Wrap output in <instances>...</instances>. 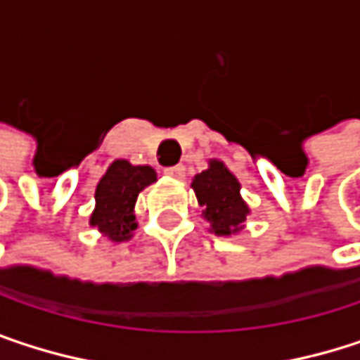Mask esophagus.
Listing matches in <instances>:
<instances>
[{"instance_id": "obj_1", "label": "esophagus", "mask_w": 360, "mask_h": 360, "mask_svg": "<svg viewBox=\"0 0 360 360\" xmlns=\"http://www.w3.org/2000/svg\"><path fill=\"white\" fill-rule=\"evenodd\" d=\"M165 175L167 177H173V179H185V167L183 165L169 167V169H165Z\"/></svg>"}]
</instances>
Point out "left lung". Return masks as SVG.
I'll list each match as a JSON object with an SVG mask.
<instances>
[{
	"instance_id": "1",
	"label": "left lung",
	"mask_w": 360,
	"mask_h": 360,
	"mask_svg": "<svg viewBox=\"0 0 360 360\" xmlns=\"http://www.w3.org/2000/svg\"><path fill=\"white\" fill-rule=\"evenodd\" d=\"M191 187L212 233L231 236L244 229L250 208L240 195V181L221 160H210L208 169L193 177Z\"/></svg>"
}]
</instances>
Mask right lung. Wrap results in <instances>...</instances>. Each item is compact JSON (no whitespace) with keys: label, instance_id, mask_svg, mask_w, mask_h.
<instances>
[{"label":"right lung","instance_id":"obj_1","mask_svg":"<svg viewBox=\"0 0 360 360\" xmlns=\"http://www.w3.org/2000/svg\"><path fill=\"white\" fill-rule=\"evenodd\" d=\"M156 181L152 167H133L129 160H114L96 187V208L89 225L98 227L112 242L131 240L137 229L135 202L141 189Z\"/></svg>","mask_w":360,"mask_h":360}]
</instances>
